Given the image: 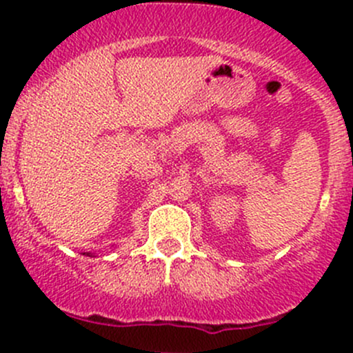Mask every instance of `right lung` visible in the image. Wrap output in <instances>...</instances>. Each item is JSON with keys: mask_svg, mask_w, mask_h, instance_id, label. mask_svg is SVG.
I'll use <instances>...</instances> for the list:
<instances>
[{"mask_svg": "<svg viewBox=\"0 0 353 353\" xmlns=\"http://www.w3.org/2000/svg\"><path fill=\"white\" fill-rule=\"evenodd\" d=\"M92 254V252H87V256H90Z\"/></svg>", "mask_w": 353, "mask_h": 353, "instance_id": "obj_1", "label": "right lung"}]
</instances>
